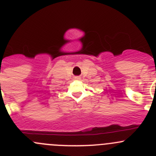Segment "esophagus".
<instances>
[{
  "instance_id": "obj_1",
  "label": "esophagus",
  "mask_w": 156,
  "mask_h": 156,
  "mask_svg": "<svg viewBox=\"0 0 156 156\" xmlns=\"http://www.w3.org/2000/svg\"><path fill=\"white\" fill-rule=\"evenodd\" d=\"M75 78H76V79H78V80H80V79H81V77H80V76H76V77H75Z\"/></svg>"
}]
</instances>
